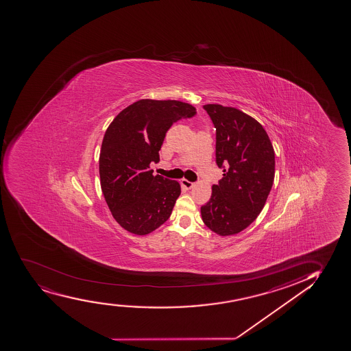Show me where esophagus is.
Wrapping results in <instances>:
<instances>
[{
	"label": "esophagus",
	"instance_id": "esophagus-1",
	"mask_svg": "<svg viewBox=\"0 0 351 351\" xmlns=\"http://www.w3.org/2000/svg\"><path fill=\"white\" fill-rule=\"evenodd\" d=\"M180 184H182V187L186 189V190H191V189H192L194 185V182H189L187 179H182V182H180Z\"/></svg>",
	"mask_w": 351,
	"mask_h": 351
}]
</instances>
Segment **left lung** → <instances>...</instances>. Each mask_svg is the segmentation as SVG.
Segmentation results:
<instances>
[{
    "mask_svg": "<svg viewBox=\"0 0 351 351\" xmlns=\"http://www.w3.org/2000/svg\"><path fill=\"white\" fill-rule=\"evenodd\" d=\"M215 128V160L223 169L202 206V221L221 237L238 234L258 218L271 190L275 154L263 126L235 108L204 105Z\"/></svg>",
    "mask_w": 351,
    "mask_h": 351,
    "instance_id": "left-lung-1",
    "label": "left lung"
}]
</instances>
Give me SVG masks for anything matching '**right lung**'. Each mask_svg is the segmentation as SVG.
<instances>
[{
  "label": "right lung",
  "mask_w": 351,
  "mask_h": 351,
  "mask_svg": "<svg viewBox=\"0 0 351 351\" xmlns=\"http://www.w3.org/2000/svg\"><path fill=\"white\" fill-rule=\"evenodd\" d=\"M195 108L179 101L141 99L113 119L99 154L101 192L113 218L130 233L146 235L167 221L180 195L176 180L154 176L166 132Z\"/></svg>",
  "instance_id": "obj_1"
}]
</instances>
